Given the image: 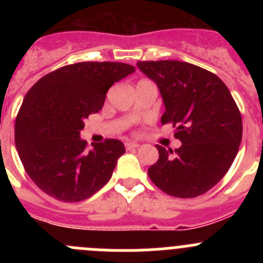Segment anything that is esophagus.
I'll use <instances>...</instances> for the list:
<instances>
[{"mask_svg": "<svg viewBox=\"0 0 263 263\" xmlns=\"http://www.w3.org/2000/svg\"><path fill=\"white\" fill-rule=\"evenodd\" d=\"M124 146H126V150H134V148L139 147V144H137V142L127 141V142H124Z\"/></svg>", "mask_w": 263, "mask_h": 263, "instance_id": "esophagus-1", "label": "esophagus"}]
</instances>
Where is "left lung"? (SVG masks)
Masks as SVG:
<instances>
[{
	"instance_id": "left-lung-1",
	"label": "left lung",
	"mask_w": 263,
	"mask_h": 263,
	"mask_svg": "<svg viewBox=\"0 0 263 263\" xmlns=\"http://www.w3.org/2000/svg\"><path fill=\"white\" fill-rule=\"evenodd\" d=\"M137 66L160 90L161 124H173L182 142L174 151L156 145L159 159L148 177L174 197L203 195L227 174L239 150L243 124L237 103L215 73L192 63L139 61Z\"/></svg>"
}]
</instances>
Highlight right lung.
Instances as JSON below:
<instances>
[{"label":"right lung","instance_id":"right-lung-1","mask_svg":"<svg viewBox=\"0 0 263 263\" xmlns=\"http://www.w3.org/2000/svg\"><path fill=\"white\" fill-rule=\"evenodd\" d=\"M135 72L122 62H79L47 73L26 92L15 119L24 169L44 193L63 202L86 200L112 177L124 154L119 140L80 139L84 119L98 113L109 87Z\"/></svg>","mask_w":263,"mask_h":263}]
</instances>
